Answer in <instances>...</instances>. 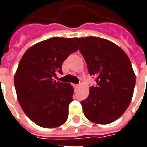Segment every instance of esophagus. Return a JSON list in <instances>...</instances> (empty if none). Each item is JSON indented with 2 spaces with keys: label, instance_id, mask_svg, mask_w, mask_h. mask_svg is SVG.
Returning <instances> with one entry per match:
<instances>
[{
  "label": "esophagus",
  "instance_id": "34e87169",
  "mask_svg": "<svg viewBox=\"0 0 147 147\" xmlns=\"http://www.w3.org/2000/svg\"><path fill=\"white\" fill-rule=\"evenodd\" d=\"M74 88L75 90H77L79 88V84H74Z\"/></svg>",
  "mask_w": 147,
  "mask_h": 147
}]
</instances>
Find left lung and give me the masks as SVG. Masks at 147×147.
Wrapping results in <instances>:
<instances>
[{
    "label": "left lung",
    "mask_w": 147,
    "mask_h": 147,
    "mask_svg": "<svg viewBox=\"0 0 147 147\" xmlns=\"http://www.w3.org/2000/svg\"><path fill=\"white\" fill-rule=\"evenodd\" d=\"M86 61L91 76L96 77V86L90 87L88 98L81 102L90 121L107 125L127 110L136 84L129 58L118 45L96 37H75Z\"/></svg>",
    "instance_id": "1"
}]
</instances>
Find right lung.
Instances as JSON below:
<instances>
[{
	"mask_svg": "<svg viewBox=\"0 0 147 147\" xmlns=\"http://www.w3.org/2000/svg\"><path fill=\"white\" fill-rule=\"evenodd\" d=\"M74 38L52 37L35 44L20 59L14 83L26 115L42 128H53L67 120L74 88L54 81L69 54L78 51Z\"/></svg>",
	"mask_w": 147,
	"mask_h": 147,
	"instance_id": "1",
	"label": "right lung"
}]
</instances>
